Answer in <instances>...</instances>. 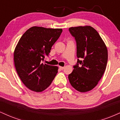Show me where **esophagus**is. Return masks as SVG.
Listing matches in <instances>:
<instances>
[{
	"label": "esophagus",
	"mask_w": 120,
	"mask_h": 120,
	"mask_svg": "<svg viewBox=\"0 0 120 120\" xmlns=\"http://www.w3.org/2000/svg\"><path fill=\"white\" fill-rule=\"evenodd\" d=\"M65 67H59V68H60V69H61V71H63V69H64Z\"/></svg>",
	"instance_id": "1"
}]
</instances>
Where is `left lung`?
<instances>
[{"label":"left lung","mask_w":120,"mask_h":120,"mask_svg":"<svg viewBox=\"0 0 120 120\" xmlns=\"http://www.w3.org/2000/svg\"><path fill=\"white\" fill-rule=\"evenodd\" d=\"M69 31L76 41L78 59L68 79L75 90L85 93L97 85L105 71L107 47L97 31L90 26L71 27Z\"/></svg>","instance_id":"1"}]
</instances>
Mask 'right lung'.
<instances>
[{
    "label": "right lung",
    "instance_id": "obj_1",
    "mask_svg": "<svg viewBox=\"0 0 120 120\" xmlns=\"http://www.w3.org/2000/svg\"><path fill=\"white\" fill-rule=\"evenodd\" d=\"M62 31V29L33 26L19 40L14 52L15 66L21 80L30 90L43 91L55 77L58 67L42 62Z\"/></svg>",
    "mask_w": 120,
    "mask_h": 120
}]
</instances>
